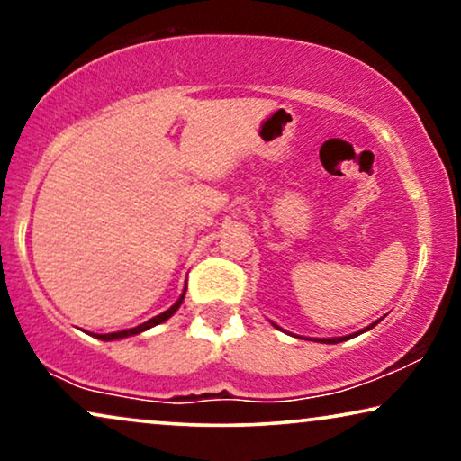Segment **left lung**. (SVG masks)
<instances>
[{"mask_svg": "<svg viewBox=\"0 0 461 461\" xmlns=\"http://www.w3.org/2000/svg\"><path fill=\"white\" fill-rule=\"evenodd\" d=\"M375 325V323H374ZM374 325H371V327H374ZM371 327H367V330H371ZM363 333V331H361ZM344 339H350L348 336H346V338H330V339H323V338H321V339H317V342H323V344H338V342H344Z\"/></svg>", "mask_w": 461, "mask_h": 461, "instance_id": "left-lung-1", "label": "left lung"}]
</instances>
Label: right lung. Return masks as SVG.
<instances>
[{
  "label": "right lung",
  "mask_w": 461,
  "mask_h": 461,
  "mask_svg": "<svg viewBox=\"0 0 461 461\" xmlns=\"http://www.w3.org/2000/svg\"><path fill=\"white\" fill-rule=\"evenodd\" d=\"M186 292V289H185ZM182 300H185V294L180 295V300L176 302V304L169 308V311H166V312H161V314H157V317H153L150 321H147V323H142V325H138V327H134V330H125V331H115V333H104V336H94V338H98V339H104V342H109V339H119V338H128V336H134V333H140V331H144V330H149V327H153V325H159V323H163V321H167L169 317H172V314L178 311L180 308V304H182Z\"/></svg>",
  "instance_id": "obj_1"
}]
</instances>
